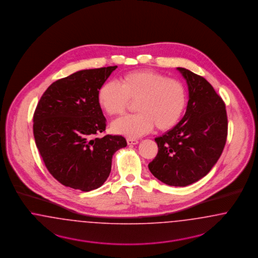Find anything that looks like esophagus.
<instances>
[{"mask_svg": "<svg viewBox=\"0 0 258 258\" xmlns=\"http://www.w3.org/2000/svg\"><path fill=\"white\" fill-rule=\"evenodd\" d=\"M138 143H139V141H138V140H136V139H127V144H128L129 146L137 145Z\"/></svg>", "mask_w": 258, "mask_h": 258, "instance_id": "34e87169", "label": "esophagus"}]
</instances>
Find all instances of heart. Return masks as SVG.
I'll return each mask as SVG.
<instances>
[{
	"label": "heart",
	"mask_w": 258,
	"mask_h": 258,
	"mask_svg": "<svg viewBox=\"0 0 258 258\" xmlns=\"http://www.w3.org/2000/svg\"><path fill=\"white\" fill-rule=\"evenodd\" d=\"M98 103L111 116L122 114L130 100H136L138 112L125 115L112 124L116 134L138 138L154 126L166 131L179 121L187 102L182 82L150 70L132 71L116 82H106L98 90Z\"/></svg>",
	"instance_id": "heart-1"
}]
</instances>
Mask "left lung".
Returning <instances> with one entry per match:
<instances>
[{"label": "left lung", "instance_id": "left-lung-1", "mask_svg": "<svg viewBox=\"0 0 258 258\" xmlns=\"http://www.w3.org/2000/svg\"><path fill=\"white\" fill-rule=\"evenodd\" d=\"M189 90L187 110L178 123L155 139L157 156L148 164L163 183L185 187L204 177L224 150L227 137L224 102L205 79L177 68Z\"/></svg>", "mask_w": 258, "mask_h": 258}]
</instances>
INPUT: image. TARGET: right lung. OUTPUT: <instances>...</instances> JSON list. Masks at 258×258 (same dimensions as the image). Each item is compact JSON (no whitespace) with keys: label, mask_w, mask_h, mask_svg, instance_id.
<instances>
[{"label":"right lung","mask_w":258,"mask_h":258,"mask_svg":"<svg viewBox=\"0 0 258 258\" xmlns=\"http://www.w3.org/2000/svg\"><path fill=\"white\" fill-rule=\"evenodd\" d=\"M116 68L80 70L59 79L36 106L35 145L49 172L67 187H101L110 175L112 155L127 146L122 136L97 137L106 129L98 90Z\"/></svg>","instance_id":"obj_1"}]
</instances>
